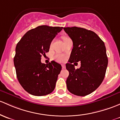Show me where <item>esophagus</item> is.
<instances>
[{
  "label": "esophagus",
  "instance_id": "34e87169",
  "mask_svg": "<svg viewBox=\"0 0 120 120\" xmlns=\"http://www.w3.org/2000/svg\"><path fill=\"white\" fill-rule=\"evenodd\" d=\"M65 68V65H64V64H62V68L63 69H64Z\"/></svg>",
  "mask_w": 120,
  "mask_h": 120
}]
</instances>
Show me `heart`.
<instances>
[{"instance_id": "b5f03b06", "label": "heart", "mask_w": 120, "mask_h": 120, "mask_svg": "<svg viewBox=\"0 0 120 120\" xmlns=\"http://www.w3.org/2000/svg\"><path fill=\"white\" fill-rule=\"evenodd\" d=\"M63 41H65L67 39H68V38L67 37H64L63 38ZM54 59L56 60L57 62L59 63H63L64 61H65V59H66V56L65 55H62V54H60V53H58L56 54L55 56H54Z\"/></svg>"}]
</instances>
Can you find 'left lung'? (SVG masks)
<instances>
[{"label": "left lung", "instance_id": "obj_1", "mask_svg": "<svg viewBox=\"0 0 120 120\" xmlns=\"http://www.w3.org/2000/svg\"><path fill=\"white\" fill-rule=\"evenodd\" d=\"M73 42V49L66 68L69 91L78 96H86L94 91L102 82L108 64L105 44L94 31L78 27H64ZM80 61L79 69L73 62Z\"/></svg>", "mask_w": 120, "mask_h": 120}]
</instances>
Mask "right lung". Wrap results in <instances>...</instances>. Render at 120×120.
Returning a JSON list of instances; mask_svg holds the SVG:
<instances>
[{
    "mask_svg": "<svg viewBox=\"0 0 120 120\" xmlns=\"http://www.w3.org/2000/svg\"><path fill=\"white\" fill-rule=\"evenodd\" d=\"M63 27L42 25L29 30L15 48L14 63L19 82L24 90L35 96H43L54 90L61 70L60 64H45L41 56L49 52L51 42Z\"/></svg>",
    "mask_w": 120,
    "mask_h": 120,
    "instance_id": "obj_1",
    "label": "right lung"
}]
</instances>
